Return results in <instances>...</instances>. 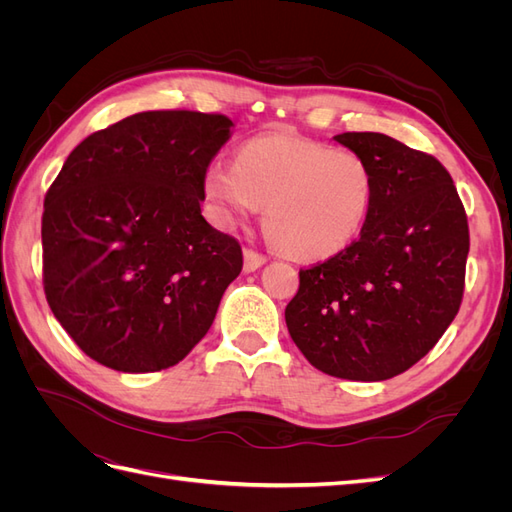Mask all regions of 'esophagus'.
I'll return each instance as SVG.
<instances>
[{
  "instance_id": "34e87169",
  "label": "esophagus",
  "mask_w": 512,
  "mask_h": 512,
  "mask_svg": "<svg viewBox=\"0 0 512 512\" xmlns=\"http://www.w3.org/2000/svg\"><path fill=\"white\" fill-rule=\"evenodd\" d=\"M265 262H267V256H265V254H260V252L252 250V247H245V250H243V269H245L247 273H252V271L260 269L262 265H265Z\"/></svg>"
}]
</instances>
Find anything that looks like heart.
<instances>
[{
    "instance_id": "b5f03b06",
    "label": "heart",
    "mask_w": 512,
    "mask_h": 512,
    "mask_svg": "<svg viewBox=\"0 0 512 512\" xmlns=\"http://www.w3.org/2000/svg\"><path fill=\"white\" fill-rule=\"evenodd\" d=\"M205 194L224 222L265 209L271 239L299 260H324L359 237L374 203V175L352 151L292 134L247 141L235 164L215 162Z\"/></svg>"
}]
</instances>
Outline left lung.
I'll use <instances>...</instances> for the list:
<instances>
[{"mask_svg":"<svg viewBox=\"0 0 512 512\" xmlns=\"http://www.w3.org/2000/svg\"><path fill=\"white\" fill-rule=\"evenodd\" d=\"M335 141L369 164L374 203L359 239L299 271L288 333L324 374L389 380L421 361L459 312L468 215L448 170L429 153L378 132Z\"/></svg>","mask_w":512,"mask_h":512,"instance_id":"left-lung-1","label":"left lung"}]
</instances>
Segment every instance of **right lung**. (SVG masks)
Listing matches in <instances>:
<instances>
[{
  "mask_svg": "<svg viewBox=\"0 0 512 512\" xmlns=\"http://www.w3.org/2000/svg\"><path fill=\"white\" fill-rule=\"evenodd\" d=\"M220 113L147 111L89 134L44 196L42 284L89 359L126 374L183 361L243 267L200 215L228 141Z\"/></svg>",
  "mask_w": 512,
  "mask_h": 512,
  "instance_id": "obj_1",
  "label": "right lung"
}]
</instances>
